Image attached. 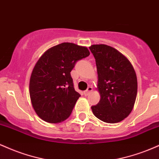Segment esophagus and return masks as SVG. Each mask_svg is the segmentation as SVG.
<instances>
[{
    "label": "esophagus",
    "mask_w": 159,
    "mask_h": 159,
    "mask_svg": "<svg viewBox=\"0 0 159 159\" xmlns=\"http://www.w3.org/2000/svg\"><path fill=\"white\" fill-rule=\"evenodd\" d=\"M93 91V87H88V88L87 89V90L85 91V94L86 95H88V94H90L91 92H92Z\"/></svg>",
    "instance_id": "esophagus-1"
}]
</instances>
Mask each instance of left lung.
Instances as JSON below:
<instances>
[{"instance_id":"1","label":"left lung","mask_w":159,"mask_h":159,"mask_svg":"<svg viewBox=\"0 0 159 159\" xmlns=\"http://www.w3.org/2000/svg\"><path fill=\"white\" fill-rule=\"evenodd\" d=\"M89 48L96 59L100 94L99 102L91 107L93 113L105 123H119L130 114L135 102V71L130 61L113 47L101 44Z\"/></svg>"}]
</instances>
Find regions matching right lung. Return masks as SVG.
Wrapping results in <instances>:
<instances>
[{"label": "right lung", "mask_w": 159, "mask_h": 159, "mask_svg": "<svg viewBox=\"0 0 159 159\" xmlns=\"http://www.w3.org/2000/svg\"><path fill=\"white\" fill-rule=\"evenodd\" d=\"M90 55L87 47L63 43L48 49L36 62L29 84L32 106L47 123L70 116L81 95L75 90L71 71L76 62Z\"/></svg>", "instance_id": "obj_1"}]
</instances>
